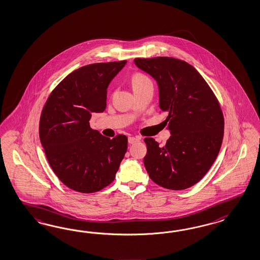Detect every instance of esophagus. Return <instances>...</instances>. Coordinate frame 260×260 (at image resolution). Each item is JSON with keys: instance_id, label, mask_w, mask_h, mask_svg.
Returning <instances> with one entry per match:
<instances>
[{"instance_id": "1", "label": "esophagus", "mask_w": 260, "mask_h": 260, "mask_svg": "<svg viewBox=\"0 0 260 260\" xmlns=\"http://www.w3.org/2000/svg\"><path fill=\"white\" fill-rule=\"evenodd\" d=\"M140 140H141V138H139V137H129L128 142H129V144H134V143L140 141Z\"/></svg>"}]
</instances>
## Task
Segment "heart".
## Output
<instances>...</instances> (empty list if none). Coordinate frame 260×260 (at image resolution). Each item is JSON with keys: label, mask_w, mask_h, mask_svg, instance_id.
<instances>
[{"label": "heart", "mask_w": 260, "mask_h": 260, "mask_svg": "<svg viewBox=\"0 0 260 260\" xmlns=\"http://www.w3.org/2000/svg\"><path fill=\"white\" fill-rule=\"evenodd\" d=\"M131 83H132L133 89H138V88H141L147 84L152 83V82L150 81V79L147 76L141 74V73H136L133 75V77L131 79Z\"/></svg>", "instance_id": "1"}]
</instances>
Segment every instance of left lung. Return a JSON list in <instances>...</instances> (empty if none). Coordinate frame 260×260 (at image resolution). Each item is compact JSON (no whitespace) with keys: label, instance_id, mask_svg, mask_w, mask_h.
<instances>
[{"label":"left lung","instance_id":"obj_1","mask_svg":"<svg viewBox=\"0 0 260 260\" xmlns=\"http://www.w3.org/2000/svg\"><path fill=\"white\" fill-rule=\"evenodd\" d=\"M157 83L159 108L168 113L171 137L164 147L145 138L143 158L150 178L170 190H184L205 176L221 147L224 119L215 94L196 68L169 57L134 59Z\"/></svg>","mask_w":260,"mask_h":260}]
</instances>
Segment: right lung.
Masks as SVG:
<instances>
[{"label": "right lung", "instance_id": "right-lung-1", "mask_svg": "<svg viewBox=\"0 0 260 260\" xmlns=\"http://www.w3.org/2000/svg\"><path fill=\"white\" fill-rule=\"evenodd\" d=\"M127 60L93 63L67 76L53 90L40 119L45 156L60 181L94 193L115 179L127 151L126 136L110 140L90 128L92 113L106 108L107 88Z\"/></svg>", "mask_w": 260, "mask_h": 260}]
</instances>
